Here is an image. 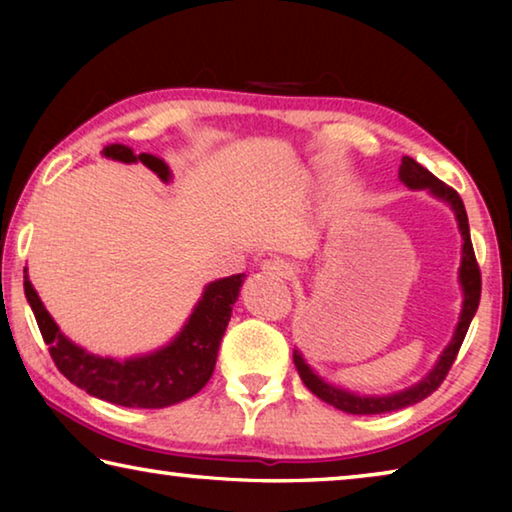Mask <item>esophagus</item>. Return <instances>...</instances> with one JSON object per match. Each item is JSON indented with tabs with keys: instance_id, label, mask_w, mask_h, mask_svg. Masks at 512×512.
<instances>
[{
	"instance_id": "1",
	"label": "esophagus",
	"mask_w": 512,
	"mask_h": 512,
	"mask_svg": "<svg viewBox=\"0 0 512 512\" xmlns=\"http://www.w3.org/2000/svg\"><path fill=\"white\" fill-rule=\"evenodd\" d=\"M262 271H264L266 275L284 277V280H287V277L293 275V266L287 262V259L271 257V259H264V262H262Z\"/></svg>"
}]
</instances>
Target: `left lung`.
<instances>
[{
	"label": "left lung",
	"mask_w": 512,
	"mask_h": 512,
	"mask_svg": "<svg viewBox=\"0 0 512 512\" xmlns=\"http://www.w3.org/2000/svg\"><path fill=\"white\" fill-rule=\"evenodd\" d=\"M400 178L406 187L411 189H422L427 187L431 189L433 194L445 198V201L454 207L456 212V219H458V228H461V235H463V264H461V284H463V291H465V302H463V314L461 320H458V327H456V334L452 343L447 345V350L443 352V357H440L438 366L429 372V377H424L418 386L409 388V391H402L397 395H388V397H361V395H352V393H345L341 388H334L325 384L323 379H318L314 372L309 370V366L298 352H293V363H296V368L300 372V379L305 381V386L309 388L311 393L320 400L332 404L334 409L345 411V413H352V415H377V413H388V411H397V409H404V406H411V404H418L422 402L424 397H429L436 388L443 384L449 368L454 366L456 361V354L461 350L463 339L467 334V327H470L472 318L476 314V309H479V300H481V268L479 262H476V255H474V248H472V239H470V225H467V212H465V205L461 201V196H458L456 189H452L449 185H445L443 180H438L436 176L429 169H424L420 162H415L409 155H404L402 164H400Z\"/></svg>",
	"instance_id": "obj_1"
}]
</instances>
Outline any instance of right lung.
<instances>
[{
    "label": "right lung",
    "instance_id": "add662e5",
    "mask_svg": "<svg viewBox=\"0 0 512 512\" xmlns=\"http://www.w3.org/2000/svg\"><path fill=\"white\" fill-rule=\"evenodd\" d=\"M103 155L121 162L140 160L162 180L169 178L167 164L151 153L135 155L128 146L112 144L103 149ZM241 282H244V275H230L212 282L176 341L149 357L128 361L94 357L67 341L40 302L38 293L33 291L27 275H24V293H27L42 339L49 345L51 359L74 386L119 406L164 409L196 395L210 381L216 352L228 327L232 305L237 302Z\"/></svg>",
    "mask_w": 512,
    "mask_h": 512
}]
</instances>
